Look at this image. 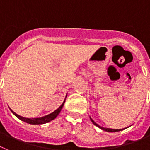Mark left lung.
<instances>
[{"instance_id":"1","label":"left lung","mask_w":150,"mask_h":150,"mask_svg":"<svg viewBox=\"0 0 150 150\" xmlns=\"http://www.w3.org/2000/svg\"><path fill=\"white\" fill-rule=\"evenodd\" d=\"M90 120H91L92 122H93V123L94 125H96V126H97V127H98V128H99V129H102V130L105 131V132H120V131H122V130H123V129H108V128H103V127H101L100 125H98V124L96 123V122H94V121L93 120H92L91 117H90Z\"/></svg>"}]
</instances>
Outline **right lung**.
<instances>
[{"label": "right lung", "instance_id": "right-lung-1", "mask_svg": "<svg viewBox=\"0 0 150 150\" xmlns=\"http://www.w3.org/2000/svg\"><path fill=\"white\" fill-rule=\"evenodd\" d=\"M67 96V95L66 96V97ZM65 101H66V98L64 99V101H63V104H62L60 107L57 109V110H55L53 113L48 114V115L45 116V117H40V118H25V117H21V116L18 115V114H16L14 111H13L10 108L9 109H10V110L12 111V113H13V114H14L16 117H18L19 120H21L24 121V122H27V123L32 124V125H39V124L46 123V122H50V121H52V120H54V119L57 117V115L60 114V110H61L62 108L63 107V105H64V103H65Z\"/></svg>", "mask_w": 150, "mask_h": 150}]
</instances>
